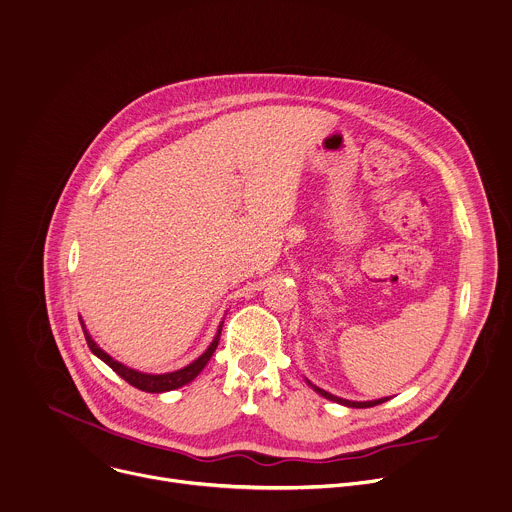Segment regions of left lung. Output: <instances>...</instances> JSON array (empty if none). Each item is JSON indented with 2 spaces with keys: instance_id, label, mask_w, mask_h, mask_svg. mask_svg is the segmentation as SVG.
<instances>
[{
  "instance_id": "8db88e82",
  "label": "left lung",
  "mask_w": 512,
  "mask_h": 512,
  "mask_svg": "<svg viewBox=\"0 0 512 512\" xmlns=\"http://www.w3.org/2000/svg\"><path fill=\"white\" fill-rule=\"evenodd\" d=\"M307 382V386L313 390V392H317L319 396H323L325 400H331V402H337V404H342V406H348V408H372V406H378V404H382V402H388L390 398H380V400H370V402H352V400H346V398H337V396H333V394H329V392H325V390H321V388H317L315 384H311L309 380H305Z\"/></svg>"
}]
</instances>
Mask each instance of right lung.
<instances>
[{"label": "right lung", "mask_w": 512, "mask_h": 512, "mask_svg": "<svg viewBox=\"0 0 512 512\" xmlns=\"http://www.w3.org/2000/svg\"><path fill=\"white\" fill-rule=\"evenodd\" d=\"M82 321V319H80ZM82 329H84V335H86V342H88V348L90 352L100 358L106 366H110L122 380H126L130 386L142 390V392H148V394H162V392H170V390H177V388H183L187 386L189 382H193L201 372L203 368L209 364V360L213 358L217 346H219V337H221V329H223V321L217 329V335L213 337L211 346L205 350V354H201L195 362H191L189 366L177 370V372H166V374H144V372H138V370H132L124 364H120L118 360H114L112 356H108L96 342L92 339V335L88 333L84 321H82Z\"/></svg>", "instance_id": "obj_1"}]
</instances>
